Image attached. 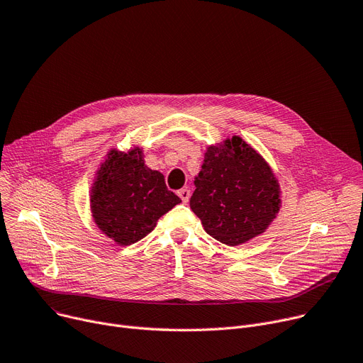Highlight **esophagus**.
Masks as SVG:
<instances>
[{
    "mask_svg": "<svg viewBox=\"0 0 363 363\" xmlns=\"http://www.w3.org/2000/svg\"><path fill=\"white\" fill-rule=\"evenodd\" d=\"M177 194L180 196V199H182L183 203H187V202H189V199H190V190H189L187 187L180 189V190L177 191Z\"/></svg>",
    "mask_w": 363,
    "mask_h": 363,
    "instance_id": "obj_1",
    "label": "esophagus"
}]
</instances>
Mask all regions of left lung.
<instances>
[{"label": "left lung", "instance_id": "obj_1", "mask_svg": "<svg viewBox=\"0 0 363 363\" xmlns=\"http://www.w3.org/2000/svg\"><path fill=\"white\" fill-rule=\"evenodd\" d=\"M190 208L222 244H244L263 234L282 206L270 164L238 135L208 145L194 177Z\"/></svg>", "mask_w": 363, "mask_h": 363}]
</instances>
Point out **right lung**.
Instances as JSON below:
<instances>
[{
    "mask_svg": "<svg viewBox=\"0 0 363 363\" xmlns=\"http://www.w3.org/2000/svg\"><path fill=\"white\" fill-rule=\"evenodd\" d=\"M182 199L167 189L164 176L145 165L144 151L111 148L100 162L90 189V209L97 228L119 245L148 235L158 219Z\"/></svg>",
    "mask_w": 363,
    "mask_h": 363,
    "instance_id": "1",
    "label": "right lung"
}]
</instances>
